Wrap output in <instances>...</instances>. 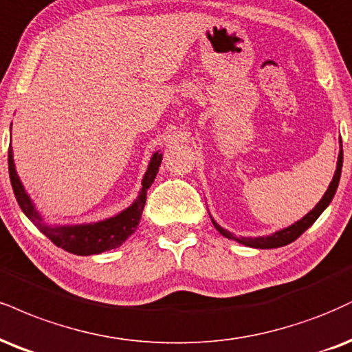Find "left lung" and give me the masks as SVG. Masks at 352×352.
<instances>
[{
    "label": "left lung",
    "instance_id": "1",
    "mask_svg": "<svg viewBox=\"0 0 352 352\" xmlns=\"http://www.w3.org/2000/svg\"><path fill=\"white\" fill-rule=\"evenodd\" d=\"M341 168H342V146H341V151H340V155H338V165H336V172H334V177L331 180V184H329L328 190H326V193L323 195V198H321L318 205L313 208L310 213L305 214V217L300 219V221L294 223L292 226L285 228V230H280L277 232H274V234L270 236H261V238H236L234 234L230 231L223 230L219 224L214 221L213 218H211V221H213L214 228L221 232L224 238L228 239H232V241H238L239 244H244V245H249V248H257V249H274V248H282V245H287L290 243H294L295 239L300 238V236L303 234L305 231L308 230V228L311 226L313 223L318 219V217L323 211L326 210V206L329 205L333 200L334 193H336V188H338V184H340V177H341Z\"/></svg>",
    "mask_w": 352,
    "mask_h": 352
}]
</instances>
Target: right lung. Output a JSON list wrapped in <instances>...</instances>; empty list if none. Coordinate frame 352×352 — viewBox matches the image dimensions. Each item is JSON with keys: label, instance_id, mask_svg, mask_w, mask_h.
Returning a JSON list of instances; mask_svg holds the SVG:
<instances>
[{"label": "right lung", "instance_id": "1", "mask_svg": "<svg viewBox=\"0 0 352 352\" xmlns=\"http://www.w3.org/2000/svg\"><path fill=\"white\" fill-rule=\"evenodd\" d=\"M160 162H162V154L155 152L151 157L149 167H147L146 175L142 179V188L138 198H135V201L129 208L116 214V217L103 219V221L98 223L74 224V226H50V224L42 219L39 211L32 205L31 198H29L26 190H24L18 177V172H16L11 146L8 149V168H10L12 192H14V197L19 203L21 210L36 224L37 230L42 234L47 236L57 248L65 249L67 252L77 254V256H91V254H101L104 251H111L114 248H120L138 230L144 205H146L147 188L151 187L155 175H157Z\"/></svg>", "mask_w": 352, "mask_h": 352}]
</instances>
